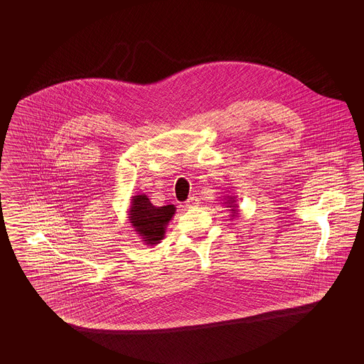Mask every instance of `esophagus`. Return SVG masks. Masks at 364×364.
<instances>
[{
  "label": "esophagus",
  "mask_w": 364,
  "mask_h": 364,
  "mask_svg": "<svg viewBox=\"0 0 364 364\" xmlns=\"http://www.w3.org/2000/svg\"><path fill=\"white\" fill-rule=\"evenodd\" d=\"M198 198L196 196H191V198H188L187 201H186V207L187 208H195V207H198Z\"/></svg>",
  "instance_id": "obj_1"
}]
</instances>
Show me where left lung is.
<instances>
[{"instance_id": "left-lung-1", "label": "left lung", "mask_w": 364, "mask_h": 364, "mask_svg": "<svg viewBox=\"0 0 364 364\" xmlns=\"http://www.w3.org/2000/svg\"><path fill=\"white\" fill-rule=\"evenodd\" d=\"M223 204H225V208L231 210L232 218H237V215H239V205L236 204V196H233V195L224 196V203Z\"/></svg>"}]
</instances>
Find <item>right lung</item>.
<instances>
[{
  "instance_id": "1",
  "label": "right lung",
  "mask_w": 364,
  "mask_h": 364,
  "mask_svg": "<svg viewBox=\"0 0 364 364\" xmlns=\"http://www.w3.org/2000/svg\"><path fill=\"white\" fill-rule=\"evenodd\" d=\"M176 207L169 204L164 207L154 205L145 193L131 198L128 220L144 245L154 247L166 236V227L172 220Z\"/></svg>"
}]
</instances>
